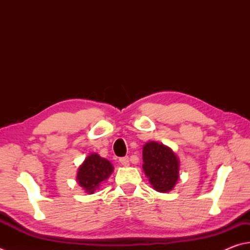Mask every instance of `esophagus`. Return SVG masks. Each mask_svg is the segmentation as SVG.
I'll return each instance as SVG.
<instances>
[{"label": "esophagus", "mask_w": 250, "mask_h": 250, "mask_svg": "<svg viewBox=\"0 0 250 250\" xmlns=\"http://www.w3.org/2000/svg\"><path fill=\"white\" fill-rule=\"evenodd\" d=\"M120 162H121L122 166H124V167H128V166H129V158H128V157L121 158V159H120Z\"/></svg>", "instance_id": "esophagus-1"}]
</instances>
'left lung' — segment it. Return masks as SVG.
Here are the masks:
<instances>
[{"label": "left lung", "instance_id": "8db88e82", "mask_svg": "<svg viewBox=\"0 0 250 250\" xmlns=\"http://www.w3.org/2000/svg\"><path fill=\"white\" fill-rule=\"evenodd\" d=\"M143 168L149 183L159 192L171 191L180 178V159L173 150L157 141L143 147Z\"/></svg>", "mask_w": 250, "mask_h": 250}]
</instances>
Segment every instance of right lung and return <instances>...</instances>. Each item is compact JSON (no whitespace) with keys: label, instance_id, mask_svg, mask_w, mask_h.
Here are the masks:
<instances>
[{"label":"right lung","instance_id":"right-lung-1","mask_svg":"<svg viewBox=\"0 0 250 250\" xmlns=\"http://www.w3.org/2000/svg\"><path fill=\"white\" fill-rule=\"evenodd\" d=\"M112 163L98 153H90L79 166L76 182L88 195L95 194L101 184L113 173Z\"/></svg>","mask_w":250,"mask_h":250}]
</instances>
